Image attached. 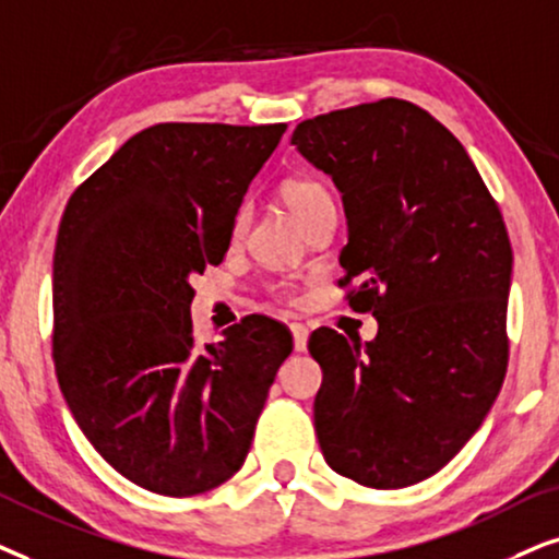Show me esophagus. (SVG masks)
Listing matches in <instances>:
<instances>
[{
  "label": "esophagus",
  "mask_w": 559,
  "mask_h": 559,
  "mask_svg": "<svg viewBox=\"0 0 559 559\" xmlns=\"http://www.w3.org/2000/svg\"><path fill=\"white\" fill-rule=\"evenodd\" d=\"M292 337H294V349L296 353H304L307 349V342H309V330L299 322L292 324Z\"/></svg>",
  "instance_id": "esophagus-1"
}]
</instances>
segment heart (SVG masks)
I'll list each match as a JSON object with an SVG mask.
<instances>
[{"label": "heart", "mask_w": 559, "mask_h": 559, "mask_svg": "<svg viewBox=\"0 0 559 559\" xmlns=\"http://www.w3.org/2000/svg\"><path fill=\"white\" fill-rule=\"evenodd\" d=\"M281 199H284V204L292 210V214L301 222V225L319 210V206L332 202V197L326 193L324 186L311 181V178H292V181H286L281 186ZM245 227H248V210L242 206V210H237L233 219V240H240Z\"/></svg>", "instance_id": "b5f03b06"}]
</instances>
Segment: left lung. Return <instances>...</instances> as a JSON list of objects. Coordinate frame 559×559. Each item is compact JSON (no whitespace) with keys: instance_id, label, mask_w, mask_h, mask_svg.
<instances>
[{"instance_id":"obj_1","label":"left lung","mask_w":559,"mask_h":559,"mask_svg":"<svg viewBox=\"0 0 559 559\" xmlns=\"http://www.w3.org/2000/svg\"><path fill=\"white\" fill-rule=\"evenodd\" d=\"M292 145L342 193L349 307L376 340L322 326L314 429L326 465L370 488L442 471L501 391L511 242L460 140L427 109L381 99L307 119Z\"/></svg>"}]
</instances>
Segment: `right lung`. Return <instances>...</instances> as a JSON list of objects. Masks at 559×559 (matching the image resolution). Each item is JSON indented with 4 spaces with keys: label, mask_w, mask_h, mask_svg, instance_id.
I'll return each instance as SVG.
<instances>
[{
    "label": "right lung",
    "mask_w": 559,
    "mask_h": 559,
    "mask_svg": "<svg viewBox=\"0 0 559 559\" xmlns=\"http://www.w3.org/2000/svg\"><path fill=\"white\" fill-rule=\"evenodd\" d=\"M286 124H153L73 191L53 255L61 393L94 450L160 496L240 471L292 334L267 317L199 347L191 275L225 260L233 219Z\"/></svg>",
    "instance_id": "right-lung-1"
}]
</instances>
